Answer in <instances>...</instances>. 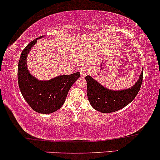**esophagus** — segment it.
I'll return each instance as SVG.
<instances>
[{
    "mask_svg": "<svg viewBox=\"0 0 160 160\" xmlns=\"http://www.w3.org/2000/svg\"><path fill=\"white\" fill-rule=\"evenodd\" d=\"M88 72H89L88 68H87V67H82V68H81L80 73H81V76H82V78L86 76L88 74Z\"/></svg>",
    "mask_w": 160,
    "mask_h": 160,
    "instance_id": "esophagus-1",
    "label": "esophagus"
}]
</instances>
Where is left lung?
Returning <instances> with one entry per match:
<instances>
[{
	"instance_id": "1",
	"label": "left lung",
	"mask_w": 160,
	"mask_h": 160,
	"mask_svg": "<svg viewBox=\"0 0 160 160\" xmlns=\"http://www.w3.org/2000/svg\"><path fill=\"white\" fill-rule=\"evenodd\" d=\"M142 72L132 87L123 90H111L104 87L90 75L85 77L87 95L90 104L101 113H111L121 110L130 104L138 94L142 82Z\"/></svg>"
}]
</instances>
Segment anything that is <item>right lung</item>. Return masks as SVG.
I'll return each instance as SVG.
<instances>
[{
    "label": "right lung",
    "mask_w": 160,
    "mask_h": 160,
    "mask_svg": "<svg viewBox=\"0 0 160 160\" xmlns=\"http://www.w3.org/2000/svg\"><path fill=\"white\" fill-rule=\"evenodd\" d=\"M39 37L30 42L20 55L18 63V84L20 92L27 104L39 114H51L58 111L66 101L70 88L80 77V72L59 75L50 80H39L27 68V56Z\"/></svg>",
    "instance_id": "obj_1"
}]
</instances>
